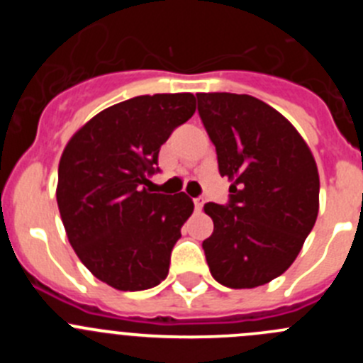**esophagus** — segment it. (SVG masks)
Here are the masks:
<instances>
[{"label": "esophagus", "instance_id": "1", "mask_svg": "<svg viewBox=\"0 0 363 363\" xmlns=\"http://www.w3.org/2000/svg\"><path fill=\"white\" fill-rule=\"evenodd\" d=\"M203 203H205L203 198H194V209H196V211L203 209Z\"/></svg>", "mask_w": 363, "mask_h": 363}]
</instances>
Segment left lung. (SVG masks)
I'll return each instance as SVG.
<instances>
[{
    "mask_svg": "<svg viewBox=\"0 0 363 363\" xmlns=\"http://www.w3.org/2000/svg\"><path fill=\"white\" fill-rule=\"evenodd\" d=\"M196 98L220 174L233 182L229 203H205L214 230L201 247L218 284L252 289L284 274L313 230L318 169L291 121L262 99L230 92Z\"/></svg>",
    "mask_w": 363,
    "mask_h": 363,
    "instance_id": "left-lung-1",
    "label": "left lung"
}]
</instances>
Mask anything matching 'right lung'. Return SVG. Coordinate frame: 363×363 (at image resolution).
<instances>
[{
  "label": "right lung",
  "mask_w": 363,
  "mask_h": 363,
  "mask_svg": "<svg viewBox=\"0 0 363 363\" xmlns=\"http://www.w3.org/2000/svg\"><path fill=\"white\" fill-rule=\"evenodd\" d=\"M196 111L191 92L136 96L86 121L57 167L56 200L69 242L98 280L145 291L169 274L182 225L194 211L185 192L147 189L160 147Z\"/></svg>",
  "instance_id": "right-lung-1"
}]
</instances>
